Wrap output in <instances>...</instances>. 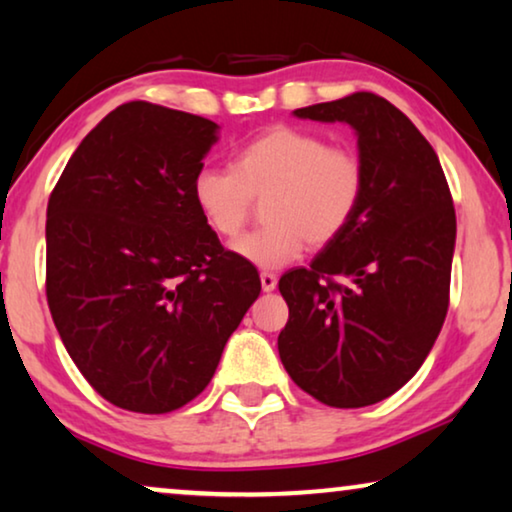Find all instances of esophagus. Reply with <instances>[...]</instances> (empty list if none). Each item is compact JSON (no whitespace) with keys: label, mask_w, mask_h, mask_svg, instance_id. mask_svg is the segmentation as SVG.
<instances>
[{"label":"esophagus","mask_w":512,"mask_h":512,"mask_svg":"<svg viewBox=\"0 0 512 512\" xmlns=\"http://www.w3.org/2000/svg\"><path fill=\"white\" fill-rule=\"evenodd\" d=\"M261 286L265 293L274 291V288H277V277H274L272 272H261Z\"/></svg>","instance_id":"1"}]
</instances>
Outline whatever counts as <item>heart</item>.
Listing matches in <instances>:
<instances>
[{
	"label": "heart",
	"instance_id": "heart-1",
	"mask_svg": "<svg viewBox=\"0 0 512 512\" xmlns=\"http://www.w3.org/2000/svg\"><path fill=\"white\" fill-rule=\"evenodd\" d=\"M367 191V166L353 147L330 145L321 133L272 127L233 154L231 168L205 166L194 177V203L219 238L233 240L265 198L261 231L233 244L256 268L293 263L307 242L325 247L358 214Z\"/></svg>",
	"mask_w": 512,
	"mask_h": 512
}]
</instances>
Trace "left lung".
Wrapping results in <instances>:
<instances>
[{
    "label": "left lung",
    "mask_w": 512,
    "mask_h": 512,
    "mask_svg": "<svg viewBox=\"0 0 512 512\" xmlns=\"http://www.w3.org/2000/svg\"><path fill=\"white\" fill-rule=\"evenodd\" d=\"M293 115L355 131L367 191L351 226L279 279V358L318 402L360 409L413 379L446 321L453 196L434 147L383 96L355 92Z\"/></svg>",
    "instance_id": "obj_1"
}]
</instances>
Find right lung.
Segmentation results:
<instances>
[{
    "mask_svg": "<svg viewBox=\"0 0 512 512\" xmlns=\"http://www.w3.org/2000/svg\"><path fill=\"white\" fill-rule=\"evenodd\" d=\"M219 124L131 101L87 133L48 201L46 295L80 374L110 404L168 413L201 395L261 293L194 203Z\"/></svg>",
    "mask_w": 512,
    "mask_h": 512,
    "instance_id": "1",
    "label": "right lung"
}]
</instances>
